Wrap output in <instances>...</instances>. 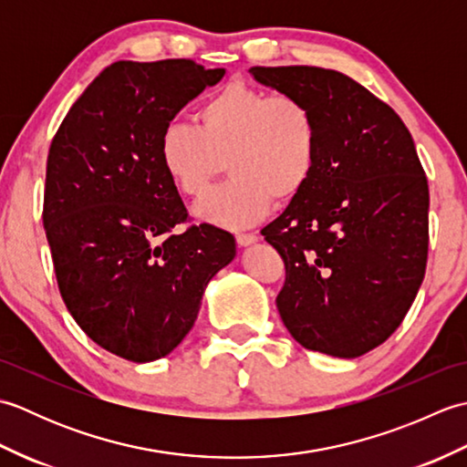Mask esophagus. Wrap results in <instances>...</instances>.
Masks as SVG:
<instances>
[{
  "mask_svg": "<svg viewBox=\"0 0 467 467\" xmlns=\"http://www.w3.org/2000/svg\"><path fill=\"white\" fill-rule=\"evenodd\" d=\"M256 241H259V236L253 234V233H239V234H236V244H239V246H249V244H254Z\"/></svg>",
  "mask_w": 467,
  "mask_h": 467,
  "instance_id": "1",
  "label": "esophagus"
}]
</instances>
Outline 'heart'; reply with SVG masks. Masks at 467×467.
<instances>
[{
    "label": "heart",
    "instance_id": "1",
    "mask_svg": "<svg viewBox=\"0 0 467 467\" xmlns=\"http://www.w3.org/2000/svg\"><path fill=\"white\" fill-rule=\"evenodd\" d=\"M196 122L168 124L158 154L168 178L188 198L202 196L224 166L231 171V181L196 204L201 221L254 224L273 201L291 202L309 184L319 161V124L303 98L234 80L204 98Z\"/></svg>",
    "mask_w": 467,
    "mask_h": 467
}]
</instances>
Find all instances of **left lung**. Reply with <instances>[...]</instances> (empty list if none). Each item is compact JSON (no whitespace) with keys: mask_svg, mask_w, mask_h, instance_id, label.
Listing matches in <instances>:
<instances>
[{"mask_svg":"<svg viewBox=\"0 0 467 467\" xmlns=\"http://www.w3.org/2000/svg\"><path fill=\"white\" fill-rule=\"evenodd\" d=\"M299 96L319 124L305 191L263 228L285 263L276 309L305 349L353 359L401 325L430 243V188L413 138L391 106L335 69H249Z\"/></svg>","mask_w":467,"mask_h":467,"instance_id":"left-lung-1","label":"left lung"}]
</instances>
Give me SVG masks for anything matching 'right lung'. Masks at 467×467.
I'll return each instance as SVG.
<instances>
[{"instance_id":"obj_1","label":"right lung","mask_w":467,"mask_h":467,"mask_svg":"<svg viewBox=\"0 0 467 467\" xmlns=\"http://www.w3.org/2000/svg\"><path fill=\"white\" fill-rule=\"evenodd\" d=\"M223 67L192 59L114 62L69 108L49 146L44 228L59 295L80 329L122 359L148 363L192 329L234 236L188 226L158 142Z\"/></svg>"}]
</instances>
